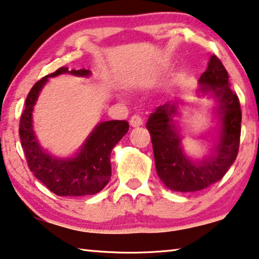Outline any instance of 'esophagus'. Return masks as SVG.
<instances>
[{"mask_svg": "<svg viewBox=\"0 0 259 259\" xmlns=\"http://www.w3.org/2000/svg\"><path fill=\"white\" fill-rule=\"evenodd\" d=\"M142 124H143V119L140 115H134V116H131L130 125L133 126V128H137V126H141Z\"/></svg>", "mask_w": 259, "mask_h": 259, "instance_id": "34e87169", "label": "esophagus"}]
</instances>
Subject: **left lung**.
<instances>
[{
	"instance_id": "obj_1",
	"label": "left lung",
	"mask_w": 259,
	"mask_h": 259,
	"mask_svg": "<svg viewBox=\"0 0 259 259\" xmlns=\"http://www.w3.org/2000/svg\"><path fill=\"white\" fill-rule=\"evenodd\" d=\"M196 95H208L216 102L218 128L214 144L200 159L185 153L181 135L175 117L179 114L180 100L159 106L149 116L157 175L171 191L196 192L207 188L226 175L236 159L241 137L242 113L237 95L231 91L229 75L221 61L211 56L208 67L199 79Z\"/></svg>"
}]
</instances>
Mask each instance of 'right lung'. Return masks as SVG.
I'll use <instances>...</instances> for the list:
<instances>
[{
    "label": "right lung",
    "mask_w": 259,
    "mask_h": 259,
    "mask_svg": "<svg viewBox=\"0 0 259 259\" xmlns=\"http://www.w3.org/2000/svg\"><path fill=\"white\" fill-rule=\"evenodd\" d=\"M90 76V69L60 67L37 81L26 96L25 108L19 122V136L30 171L50 191L59 196H83L96 194L106 187L111 177L110 154L114 146L128 133L126 121L100 122L80 146L74 156L56 157L38 142L33 130L32 113L38 96L49 81L60 74Z\"/></svg>",
    "instance_id": "add662e5"
}]
</instances>
